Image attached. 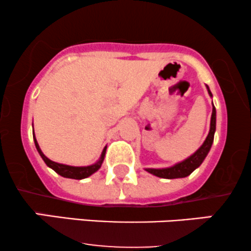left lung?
Here are the masks:
<instances>
[{
  "label": "left lung",
  "instance_id": "8db88e82",
  "mask_svg": "<svg viewBox=\"0 0 251 251\" xmlns=\"http://www.w3.org/2000/svg\"><path fill=\"white\" fill-rule=\"evenodd\" d=\"M209 94L212 97L211 92L208 88ZM216 131V108H212V114H211V124H210V132L206 137L205 142L200 149L197 150V152L191 155V157L185 159L184 162L179 164H176L175 166L168 169H146V171H149L150 174L157 176L160 178H168V179H174V178H183L192 174V171L198 168L201 163H203L204 158L206 157V154L209 153L210 149H211L212 143H214V134Z\"/></svg>",
  "mask_w": 251,
  "mask_h": 251
}]
</instances>
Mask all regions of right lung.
Returning <instances> with one entry per match:
<instances>
[{"label": "right lung", "instance_id": "1", "mask_svg": "<svg viewBox=\"0 0 251 251\" xmlns=\"http://www.w3.org/2000/svg\"><path fill=\"white\" fill-rule=\"evenodd\" d=\"M34 142H35V146H36L37 151H39V153L42 157V159L45 160V163L47 164L50 168L53 169L56 174L62 176V177L72 178V179H83V178H87L92 174H94V172L98 171V170L100 169V166H101V164L103 162V158H105V153H106V148H105L101 153V158H100V160L97 164H94V165H91V166H82V168H77V166L63 165V164L51 162L50 159H48V158L42 153V151L39 148V144H37V142H36L35 137H34Z\"/></svg>", "mask_w": 251, "mask_h": 251}]
</instances>
